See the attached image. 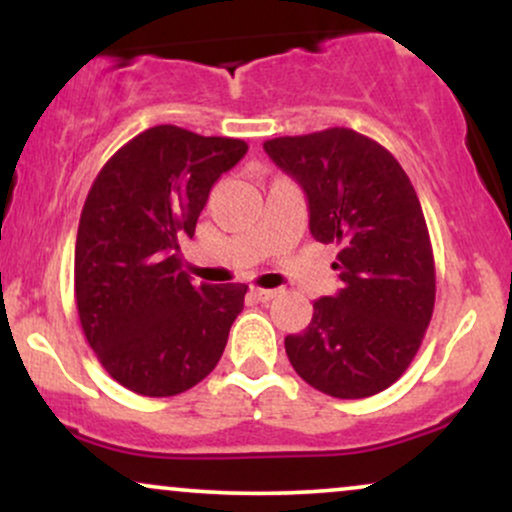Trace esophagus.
Masks as SVG:
<instances>
[{
  "label": "esophagus",
  "instance_id": "obj_1",
  "mask_svg": "<svg viewBox=\"0 0 512 512\" xmlns=\"http://www.w3.org/2000/svg\"><path fill=\"white\" fill-rule=\"evenodd\" d=\"M250 293L260 303H267V301H272V298H276V291H272V289H250Z\"/></svg>",
  "mask_w": 512,
  "mask_h": 512
}]
</instances>
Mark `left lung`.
I'll use <instances>...</instances> for the list:
<instances>
[{"mask_svg":"<svg viewBox=\"0 0 512 512\" xmlns=\"http://www.w3.org/2000/svg\"><path fill=\"white\" fill-rule=\"evenodd\" d=\"M264 151L303 187L310 233L339 245L342 289L286 337L293 370L339 399L378 395L402 378L436 303V262L419 197L397 158L346 127L276 137Z\"/></svg>","mask_w":512,"mask_h":512,"instance_id":"8db88e82","label":"left lung"}]
</instances>
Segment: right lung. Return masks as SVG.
I'll list each match as a JSON object with an SVG mask.
<instances>
[{
    "mask_svg": "<svg viewBox=\"0 0 512 512\" xmlns=\"http://www.w3.org/2000/svg\"><path fill=\"white\" fill-rule=\"evenodd\" d=\"M248 151L243 139L175 125L137 134L110 156L81 211L74 293L81 330L108 375L144 397H173L214 370L245 284L192 286L180 238L211 187Z\"/></svg>",
    "mask_w": 512,
    "mask_h": 512,
    "instance_id": "right-lung-1",
    "label": "right lung"
}]
</instances>
